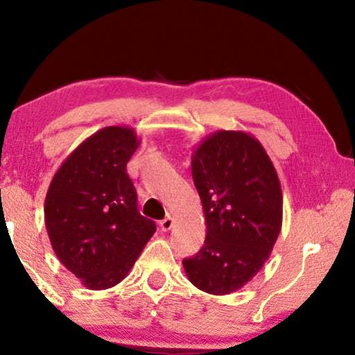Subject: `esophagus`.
Wrapping results in <instances>:
<instances>
[{"instance_id": "1", "label": "esophagus", "mask_w": 355, "mask_h": 355, "mask_svg": "<svg viewBox=\"0 0 355 355\" xmlns=\"http://www.w3.org/2000/svg\"><path fill=\"white\" fill-rule=\"evenodd\" d=\"M159 227H161V230L163 232H169L171 228L173 227V218H171V216H167L166 219H163L159 222Z\"/></svg>"}]
</instances>
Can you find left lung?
Listing matches in <instances>:
<instances>
[{
  "instance_id": "obj_1",
  "label": "left lung",
  "mask_w": 355,
  "mask_h": 355,
  "mask_svg": "<svg viewBox=\"0 0 355 355\" xmlns=\"http://www.w3.org/2000/svg\"><path fill=\"white\" fill-rule=\"evenodd\" d=\"M191 166L207 238L184 258V271L199 290L230 294L255 277L277 241L284 213L277 172L260 141L225 130L202 141Z\"/></svg>"
}]
</instances>
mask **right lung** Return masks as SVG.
I'll use <instances>...</instances> for the list:
<instances>
[{
  "label": "right lung",
  "instance_id": "1",
  "mask_svg": "<svg viewBox=\"0 0 355 355\" xmlns=\"http://www.w3.org/2000/svg\"><path fill=\"white\" fill-rule=\"evenodd\" d=\"M139 142L130 127L101 128L67 156L48 188L44 211L53 250L89 290L127 277L156 230L137 211L127 173Z\"/></svg>",
  "mask_w": 355,
  "mask_h": 355
}]
</instances>
